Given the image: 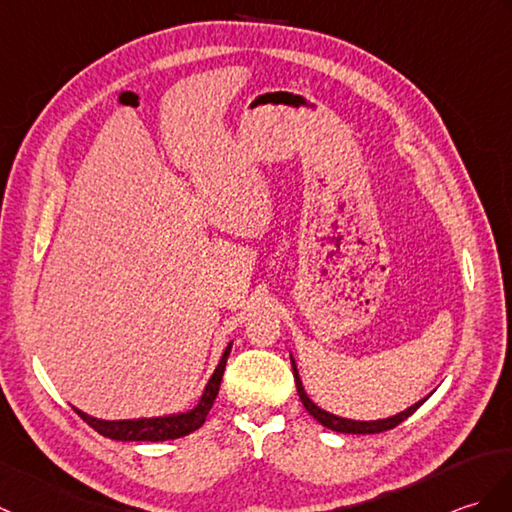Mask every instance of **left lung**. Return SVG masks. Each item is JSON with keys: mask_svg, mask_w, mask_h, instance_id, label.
Masks as SVG:
<instances>
[{"mask_svg": "<svg viewBox=\"0 0 512 512\" xmlns=\"http://www.w3.org/2000/svg\"><path fill=\"white\" fill-rule=\"evenodd\" d=\"M290 362H292V371H294V382H296V392H299V397L303 401L305 410L312 414V417L320 423L325 425L327 430H334V432H342V434H379V432H386V430H392V427H397L401 421H406L412 412H417V408H421L423 403L430 399V395L423 397L421 401L414 403V406L406 408L403 412L395 414V417H388V419H377V421H355V419H344V417H338V414H331L327 410H323L320 406H316V403L307 397V392L303 388V382L299 377V368H296V362H294V355L290 353Z\"/></svg>", "mask_w": 512, "mask_h": 512, "instance_id": "left-lung-1", "label": "left lung"}]
</instances>
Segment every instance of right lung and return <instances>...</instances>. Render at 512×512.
<instances>
[{
	"label": "right lung",
	"mask_w": 512,
	"mask_h": 512,
	"mask_svg": "<svg viewBox=\"0 0 512 512\" xmlns=\"http://www.w3.org/2000/svg\"><path fill=\"white\" fill-rule=\"evenodd\" d=\"M233 342L227 344L222 358L216 366V371L209 377V382L202 390L200 401L192 410L187 412H174V414H163V417H146V419H120V421H106V419H95L91 414L74 408L82 421H87L95 432L111 438V441H146V443H159V441H174V438H181L196 432L198 427L207 421V414L213 406V401L218 397L220 382L224 375V366H227L229 353H231Z\"/></svg>",
	"instance_id": "obj_1"
}]
</instances>
